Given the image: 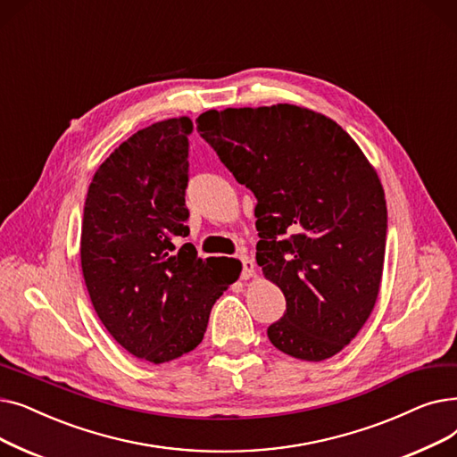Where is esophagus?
<instances>
[{"mask_svg":"<svg viewBox=\"0 0 457 457\" xmlns=\"http://www.w3.org/2000/svg\"><path fill=\"white\" fill-rule=\"evenodd\" d=\"M240 260H242V278L244 280H247V278H251L253 275H254V262H253V258H249L247 254H240Z\"/></svg>","mask_w":457,"mask_h":457,"instance_id":"obj_1","label":"esophagus"}]
</instances>
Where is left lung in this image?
Returning a JSON list of instances; mask_svg holds the SVG:
<instances>
[{"mask_svg":"<svg viewBox=\"0 0 457 457\" xmlns=\"http://www.w3.org/2000/svg\"><path fill=\"white\" fill-rule=\"evenodd\" d=\"M197 132L256 197V262L287 297L271 344L323 361L378 301L386 203L376 169L333 119L292 104L199 115Z\"/></svg>","mask_w":457,"mask_h":457,"instance_id":"left-lung-1","label":"left lung"}]
</instances>
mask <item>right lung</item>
<instances>
[{"label":"right lung","mask_w":457,"mask_h":457,"mask_svg":"<svg viewBox=\"0 0 457 457\" xmlns=\"http://www.w3.org/2000/svg\"><path fill=\"white\" fill-rule=\"evenodd\" d=\"M187 117L139 129L115 148L87 191L81 271L93 307L126 352L162 364L197 347L213 303L240 262L217 270L186 237Z\"/></svg>","instance_id":"right-lung-1"}]
</instances>
